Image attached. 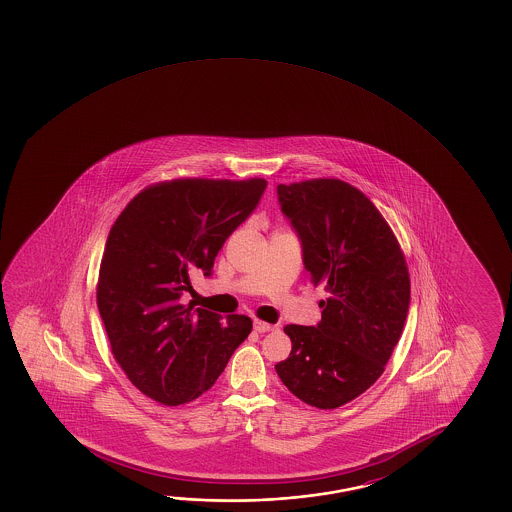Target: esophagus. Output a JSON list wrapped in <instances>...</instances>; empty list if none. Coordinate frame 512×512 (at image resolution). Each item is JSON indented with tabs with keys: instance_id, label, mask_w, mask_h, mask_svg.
I'll return each instance as SVG.
<instances>
[{
	"instance_id": "esophagus-1",
	"label": "esophagus",
	"mask_w": 512,
	"mask_h": 512,
	"mask_svg": "<svg viewBox=\"0 0 512 512\" xmlns=\"http://www.w3.org/2000/svg\"><path fill=\"white\" fill-rule=\"evenodd\" d=\"M253 328H255V332H259V334H264V332H269V330H273V325H269L266 321H260V319H255L253 321Z\"/></svg>"
}]
</instances>
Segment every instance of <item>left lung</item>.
Here are the masks:
<instances>
[{
	"mask_svg": "<svg viewBox=\"0 0 512 512\" xmlns=\"http://www.w3.org/2000/svg\"><path fill=\"white\" fill-rule=\"evenodd\" d=\"M277 194L310 282L327 300L316 327L284 328L293 350L275 369L302 402L337 409L384 373L409 312V271L393 230L359 189L316 178L280 184Z\"/></svg>",
	"mask_w": 512,
	"mask_h": 512,
	"instance_id": "obj_1",
	"label": "left lung"
}]
</instances>
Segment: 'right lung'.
<instances>
[{
    "mask_svg": "<svg viewBox=\"0 0 512 512\" xmlns=\"http://www.w3.org/2000/svg\"><path fill=\"white\" fill-rule=\"evenodd\" d=\"M264 178H182L137 194L110 228L98 309L110 348L141 393L164 405L209 391L252 319L185 307L191 275H212L221 246L259 205Z\"/></svg>",
    "mask_w": 512,
    "mask_h": 512,
    "instance_id": "right-lung-1",
    "label": "right lung"
}]
</instances>
